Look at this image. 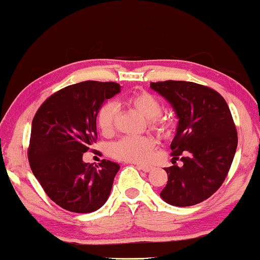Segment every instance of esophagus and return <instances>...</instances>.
Masks as SVG:
<instances>
[{
	"mask_svg": "<svg viewBox=\"0 0 260 260\" xmlns=\"http://www.w3.org/2000/svg\"><path fill=\"white\" fill-rule=\"evenodd\" d=\"M137 168L140 170H143L144 172H149L153 169L151 166H145V165H137Z\"/></svg>",
	"mask_w": 260,
	"mask_h": 260,
	"instance_id": "obj_1",
	"label": "esophagus"
}]
</instances>
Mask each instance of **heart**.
<instances>
[{
    "mask_svg": "<svg viewBox=\"0 0 260 260\" xmlns=\"http://www.w3.org/2000/svg\"><path fill=\"white\" fill-rule=\"evenodd\" d=\"M127 104L147 118L149 129L160 137L167 138L175 130V121L171 117L160 115L162 103L147 91H138L127 97ZM116 104L105 103L97 114V125L102 134L109 136L114 130L116 118ZM154 140L149 136H126L112 144L109 152L117 160L126 162H146L151 158L154 149Z\"/></svg>",
    "mask_w": 260,
    "mask_h": 260,
    "instance_id": "heart-1",
    "label": "heart"
}]
</instances>
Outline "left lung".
<instances>
[{
    "instance_id": "left-lung-1",
    "label": "left lung",
    "mask_w": 260,
    "mask_h": 260,
    "mask_svg": "<svg viewBox=\"0 0 260 260\" xmlns=\"http://www.w3.org/2000/svg\"><path fill=\"white\" fill-rule=\"evenodd\" d=\"M179 118L170 145L174 166L165 168L168 183L161 198L190 207L211 197L224 183L238 147V133L225 99L209 86L187 81L152 82ZM181 158L183 167L174 165Z\"/></svg>"
}]
</instances>
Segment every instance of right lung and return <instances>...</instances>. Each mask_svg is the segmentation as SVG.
I'll return each instance as SVG.
<instances>
[{
	"label": "right lung",
	"mask_w": 260,
	"mask_h": 260,
	"mask_svg": "<svg viewBox=\"0 0 260 260\" xmlns=\"http://www.w3.org/2000/svg\"><path fill=\"white\" fill-rule=\"evenodd\" d=\"M115 82L84 81L57 91L41 105L31 122L28 162L52 201L65 210L89 213L102 208L111 194L120 166L102 160L83 162L97 142L100 107L120 92Z\"/></svg>",
	"instance_id": "add662e5"
}]
</instances>
